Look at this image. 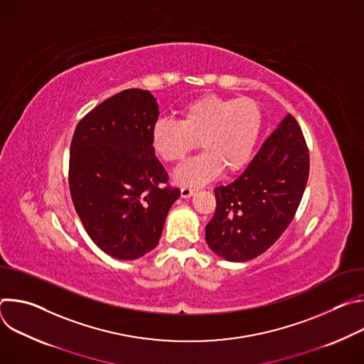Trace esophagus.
<instances>
[{
	"label": "esophagus",
	"mask_w": 364,
	"mask_h": 364,
	"mask_svg": "<svg viewBox=\"0 0 364 364\" xmlns=\"http://www.w3.org/2000/svg\"><path fill=\"white\" fill-rule=\"evenodd\" d=\"M196 191H197V188H193V187H181V197H184V198L191 197Z\"/></svg>",
	"instance_id": "esophagus-1"
}]
</instances>
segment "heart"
Instances as JSON below:
<instances>
[{"instance_id": "b5f03b06", "label": "heart", "mask_w": 364, "mask_h": 364, "mask_svg": "<svg viewBox=\"0 0 364 364\" xmlns=\"http://www.w3.org/2000/svg\"><path fill=\"white\" fill-rule=\"evenodd\" d=\"M178 122L159 119L151 146L168 164L183 161L198 145L204 152L174 171L180 186H198L215 178L222 168L237 173L247 166L262 129V112L250 99L203 96L178 111Z\"/></svg>"}]
</instances>
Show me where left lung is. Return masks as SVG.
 Masks as SVG:
<instances>
[{
	"instance_id": "left-lung-1",
	"label": "left lung",
	"mask_w": 364,
	"mask_h": 364,
	"mask_svg": "<svg viewBox=\"0 0 364 364\" xmlns=\"http://www.w3.org/2000/svg\"><path fill=\"white\" fill-rule=\"evenodd\" d=\"M308 174L306 144L288 114L243 173L215 188L216 212L205 226L207 245L229 262L264 253L292 222Z\"/></svg>"
}]
</instances>
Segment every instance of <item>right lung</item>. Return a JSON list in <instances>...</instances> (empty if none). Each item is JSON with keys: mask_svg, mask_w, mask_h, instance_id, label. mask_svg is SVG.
Returning <instances> with one entry per match:
<instances>
[{"mask_svg": "<svg viewBox=\"0 0 364 364\" xmlns=\"http://www.w3.org/2000/svg\"><path fill=\"white\" fill-rule=\"evenodd\" d=\"M151 92L127 89L102 102L76 127L69 187L75 209L95 245L134 261L159 245L180 190L155 157L151 132L159 119Z\"/></svg>", "mask_w": 364, "mask_h": 364, "instance_id": "add662e5", "label": "right lung"}]
</instances>
